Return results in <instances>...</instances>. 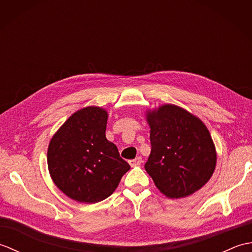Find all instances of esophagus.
I'll list each match as a JSON object with an SVG mask.
<instances>
[{
    "label": "esophagus",
    "instance_id": "obj_1",
    "mask_svg": "<svg viewBox=\"0 0 252 252\" xmlns=\"http://www.w3.org/2000/svg\"><path fill=\"white\" fill-rule=\"evenodd\" d=\"M131 167H135V165H140L142 163V158L141 157H137L135 159H132L129 161Z\"/></svg>",
    "mask_w": 252,
    "mask_h": 252
}]
</instances>
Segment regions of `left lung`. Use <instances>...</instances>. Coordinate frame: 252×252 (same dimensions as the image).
Listing matches in <instances>:
<instances>
[{"label":"left lung","mask_w":252,"mask_h":252,"mask_svg":"<svg viewBox=\"0 0 252 252\" xmlns=\"http://www.w3.org/2000/svg\"><path fill=\"white\" fill-rule=\"evenodd\" d=\"M152 152L145 170L169 198H183L210 180L217 152L207 126L179 106L165 104L148 110Z\"/></svg>","instance_id":"1"}]
</instances>
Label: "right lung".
<instances>
[{"instance_id": "add662e5", "label": "right lung", "mask_w": 252, "mask_h": 252, "mask_svg": "<svg viewBox=\"0 0 252 252\" xmlns=\"http://www.w3.org/2000/svg\"><path fill=\"white\" fill-rule=\"evenodd\" d=\"M108 112L89 106L60 127L47 149V167L55 185L71 199L95 203L109 197L130 164L106 138Z\"/></svg>"}]
</instances>
